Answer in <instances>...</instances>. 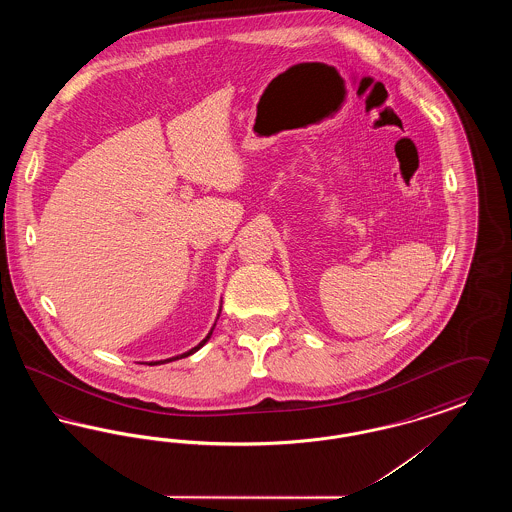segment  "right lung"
Listing matches in <instances>:
<instances>
[{"instance_id": "add662e5", "label": "right lung", "mask_w": 512, "mask_h": 512, "mask_svg": "<svg viewBox=\"0 0 512 512\" xmlns=\"http://www.w3.org/2000/svg\"><path fill=\"white\" fill-rule=\"evenodd\" d=\"M220 317V309H219V315H217V320H219ZM217 320H215V324L211 326V330H209V334L203 338V340L199 341L195 347H192L190 351H186V353H180V355H176V357H171V359H161V361H151V363H147L149 366H155V365H165V363H172V361H178V359H184V357H188V355H194L195 351H199L207 341L211 340V336H213V330H215V326H217Z\"/></svg>"}]
</instances>
